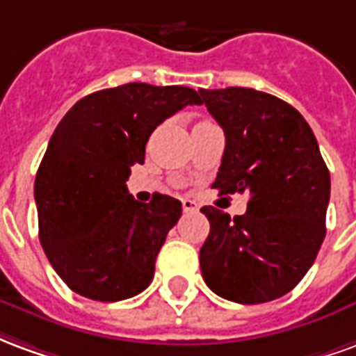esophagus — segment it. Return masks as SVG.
Listing matches in <instances>:
<instances>
[{"mask_svg": "<svg viewBox=\"0 0 356 356\" xmlns=\"http://www.w3.org/2000/svg\"><path fill=\"white\" fill-rule=\"evenodd\" d=\"M183 211H185V213H196V211H198V204L185 198V200H183Z\"/></svg>", "mask_w": 356, "mask_h": 356, "instance_id": "obj_1", "label": "esophagus"}]
</instances>
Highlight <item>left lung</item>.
<instances>
[{"mask_svg": "<svg viewBox=\"0 0 356 356\" xmlns=\"http://www.w3.org/2000/svg\"><path fill=\"white\" fill-rule=\"evenodd\" d=\"M225 131L213 188L250 193L244 216L202 208L209 234L202 276L217 296L255 305L293 290L326 236L330 171L305 118L275 95L250 88L200 89Z\"/></svg>", "mask_w": 356, "mask_h": 356, "instance_id": "8db88e82", "label": "left lung"}]
</instances>
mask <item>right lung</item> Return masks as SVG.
<instances>
[{
    "instance_id": "1",
    "label": "right lung",
    "mask_w": 356,
    "mask_h": 356,
    "mask_svg": "<svg viewBox=\"0 0 356 356\" xmlns=\"http://www.w3.org/2000/svg\"><path fill=\"white\" fill-rule=\"evenodd\" d=\"M186 104H202L191 88L125 83L83 97L57 125L34 198L43 252L76 293L122 301L152 282L181 202L154 194L140 204L125 181L152 131Z\"/></svg>"
}]
</instances>
